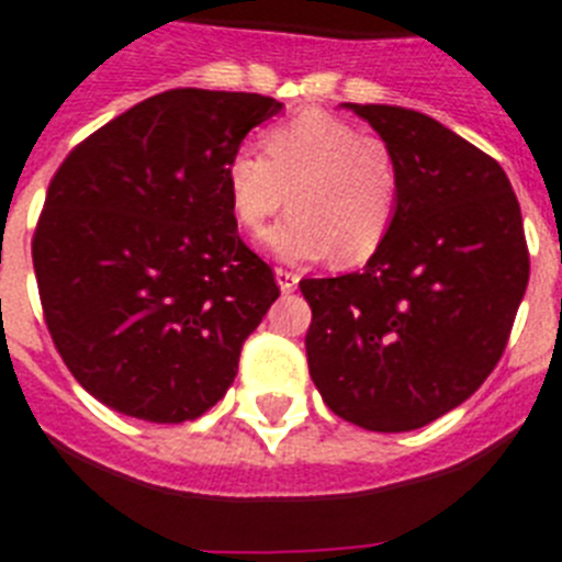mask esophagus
I'll return each instance as SVG.
<instances>
[{"label":"esophagus","mask_w":562,"mask_h":562,"mask_svg":"<svg viewBox=\"0 0 562 562\" xmlns=\"http://www.w3.org/2000/svg\"><path fill=\"white\" fill-rule=\"evenodd\" d=\"M274 277H277V285H280L282 294H291V291L296 288V282H300V277H296L294 271H288V268H277Z\"/></svg>","instance_id":"obj_1"}]
</instances>
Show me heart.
<instances>
[{
    "label": "heart",
    "mask_w": 562,
    "mask_h": 562,
    "mask_svg": "<svg viewBox=\"0 0 562 562\" xmlns=\"http://www.w3.org/2000/svg\"><path fill=\"white\" fill-rule=\"evenodd\" d=\"M262 155L240 149L223 166L234 221L260 232L285 203V221L262 246L288 262L370 260L398 209V166L390 146L345 119L305 110L262 135Z\"/></svg>",
    "instance_id": "obj_1"
}]
</instances>
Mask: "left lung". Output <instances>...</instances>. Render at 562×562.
Here are the masks:
<instances>
[{"instance_id":"left-lung-1","label":"left lung","mask_w":562,"mask_h":562,"mask_svg":"<svg viewBox=\"0 0 562 562\" xmlns=\"http://www.w3.org/2000/svg\"><path fill=\"white\" fill-rule=\"evenodd\" d=\"M398 166V209L364 271L302 280L308 370L336 416L407 432L486 382L529 282L524 217L497 160L424 112L345 104Z\"/></svg>"}]
</instances>
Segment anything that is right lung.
<instances>
[{
    "mask_svg": "<svg viewBox=\"0 0 562 562\" xmlns=\"http://www.w3.org/2000/svg\"><path fill=\"white\" fill-rule=\"evenodd\" d=\"M280 110L166 90L58 166L33 234L38 296L76 382L115 413L194 422L232 387L280 288L237 234L223 166Z\"/></svg>",
    "mask_w": 562,
    "mask_h": 562,
    "instance_id": "obj_1",
    "label": "right lung"
}]
</instances>
